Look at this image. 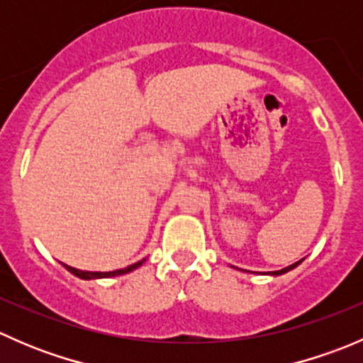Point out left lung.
Wrapping results in <instances>:
<instances>
[{
  "label": "left lung",
  "instance_id": "left-lung-1",
  "mask_svg": "<svg viewBox=\"0 0 363 363\" xmlns=\"http://www.w3.org/2000/svg\"><path fill=\"white\" fill-rule=\"evenodd\" d=\"M300 263H302V259H298V262L296 263H294V265H290V267H286V269H281V270H274V272H270V276H281V274H286V272H290L291 269H295L296 265H300Z\"/></svg>",
  "mask_w": 363,
  "mask_h": 363
}]
</instances>
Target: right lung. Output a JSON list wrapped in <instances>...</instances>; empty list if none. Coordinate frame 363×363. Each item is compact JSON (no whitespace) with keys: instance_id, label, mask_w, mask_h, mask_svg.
Here are the masks:
<instances>
[{"instance_id":"obj_1","label":"right lung","mask_w":363,"mask_h":363,"mask_svg":"<svg viewBox=\"0 0 363 363\" xmlns=\"http://www.w3.org/2000/svg\"><path fill=\"white\" fill-rule=\"evenodd\" d=\"M144 262H145V258H144V259H140V262L133 263V265H128L126 269L112 270V272H89V270H79V269H73V267L67 265V263H63V267H65V269L68 270V272H72L73 276L80 277V279H84V281H89V279H105V277L123 276V274H128V272H131V270L138 269V267H140L142 263H144Z\"/></svg>"}]
</instances>
